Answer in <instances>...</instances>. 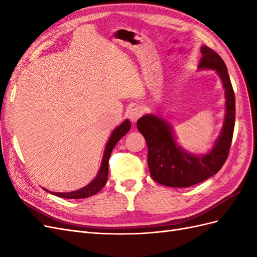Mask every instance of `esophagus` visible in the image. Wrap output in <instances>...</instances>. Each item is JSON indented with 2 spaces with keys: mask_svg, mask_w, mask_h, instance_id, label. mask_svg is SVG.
<instances>
[{
  "mask_svg": "<svg viewBox=\"0 0 257 257\" xmlns=\"http://www.w3.org/2000/svg\"><path fill=\"white\" fill-rule=\"evenodd\" d=\"M142 114H143V109H142V108L139 107V106H137V107L132 108L130 113H128V118H130V120H131L132 122L136 123V121H137L139 118H141Z\"/></svg>",
  "mask_w": 257,
  "mask_h": 257,
  "instance_id": "34e87169",
  "label": "esophagus"
}]
</instances>
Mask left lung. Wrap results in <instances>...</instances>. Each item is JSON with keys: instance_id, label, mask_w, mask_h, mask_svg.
<instances>
[{"instance_id": "obj_1", "label": "left lung", "mask_w": 257, "mask_h": 257, "mask_svg": "<svg viewBox=\"0 0 257 257\" xmlns=\"http://www.w3.org/2000/svg\"><path fill=\"white\" fill-rule=\"evenodd\" d=\"M198 69H213L219 75L225 91V116L222 131L213 147L205 154L183 149L176 142L174 128L163 116L143 115L137 128L148 146V166L154 181L170 188H188L214 176L224 165L231 145L235 127V93L226 65L222 58L207 46H201Z\"/></svg>"}]
</instances>
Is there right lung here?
<instances>
[{
	"instance_id": "obj_1",
	"label": "right lung",
	"mask_w": 257,
	"mask_h": 257,
	"mask_svg": "<svg viewBox=\"0 0 257 257\" xmlns=\"http://www.w3.org/2000/svg\"><path fill=\"white\" fill-rule=\"evenodd\" d=\"M131 128V122L128 119L125 121H123L119 126H116L113 132L111 133L109 139H108L107 145L105 147L104 154H103V159L102 163H100V167L96 177L93 179V180L88 184L83 186V188L74 191V192H67V193H57V192H50L48 190L44 189L45 191L49 192L50 194H53V195H57L62 198H68V199H78V198H87L90 196L95 195L96 193H98L100 190L104 188V185L107 182V178H108V161H109L111 151L113 150L114 146L116 145L120 139L125 135L127 132Z\"/></svg>"
}]
</instances>
